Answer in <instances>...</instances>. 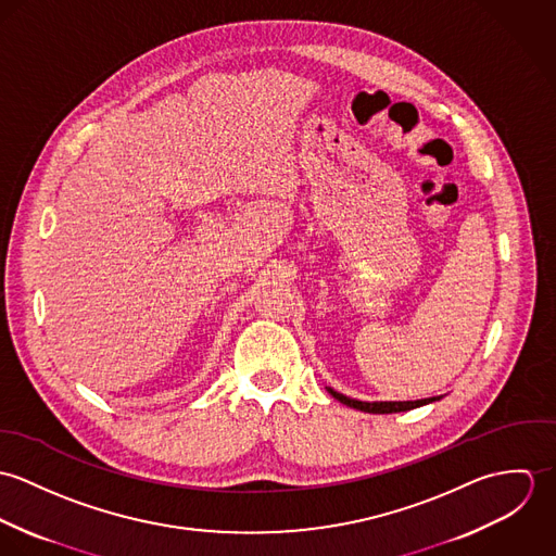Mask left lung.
<instances>
[{"instance_id":"left-lung-1","label":"left lung","mask_w":556,"mask_h":556,"mask_svg":"<svg viewBox=\"0 0 556 556\" xmlns=\"http://www.w3.org/2000/svg\"><path fill=\"white\" fill-rule=\"evenodd\" d=\"M327 392L336 400H340L342 404L351 406V408H357V410H364V413H400V410H410V408H417V406H424V404H430L434 400H441L439 396L424 397V400H406V402H362V400H353V397L344 396V394H338L333 392L331 388H327Z\"/></svg>"}]
</instances>
